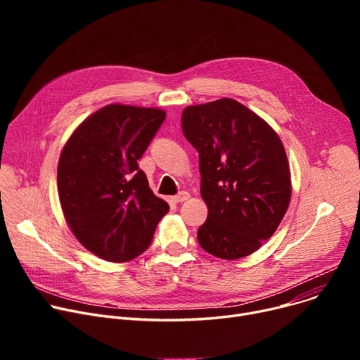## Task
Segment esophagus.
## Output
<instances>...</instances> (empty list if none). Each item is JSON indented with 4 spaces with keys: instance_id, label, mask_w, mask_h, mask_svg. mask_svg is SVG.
I'll list each match as a JSON object with an SVG mask.
<instances>
[{
    "instance_id": "esophagus-1",
    "label": "esophagus",
    "mask_w": 360,
    "mask_h": 360,
    "mask_svg": "<svg viewBox=\"0 0 360 360\" xmlns=\"http://www.w3.org/2000/svg\"><path fill=\"white\" fill-rule=\"evenodd\" d=\"M188 198H190V194L185 193V191H182V193H179L178 195L172 197V201H174V202H184V201H186Z\"/></svg>"
}]
</instances>
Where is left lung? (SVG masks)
<instances>
[{"mask_svg": "<svg viewBox=\"0 0 360 360\" xmlns=\"http://www.w3.org/2000/svg\"><path fill=\"white\" fill-rule=\"evenodd\" d=\"M181 122L198 151L201 197L209 209L198 243L223 259L251 255L273 236L290 202V169L280 137L229 98L186 106Z\"/></svg>", "mask_w": 360, "mask_h": 360, "instance_id": "obj_1", "label": "left lung"}]
</instances>
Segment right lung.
<instances>
[{"mask_svg":"<svg viewBox=\"0 0 360 360\" xmlns=\"http://www.w3.org/2000/svg\"><path fill=\"white\" fill-rule=\"evenodd\" d=\"M165 118L158 108L106 105L74 129L61 151L56 179L65 221L102 259L127 262L143 254L169 212L137 163Z\"/></svg>","mask_w":360,"mask_h":360,"instance_id":"add662e5","label":"right lung"}]
</instances>
